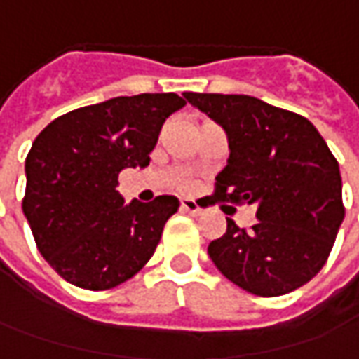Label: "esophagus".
Segmentation results:
<instances>
[{
  "label": "esophagus",
  "instance_id": "esophagus-1",
  "mask_svg": "<svg viewBox=\"0 0 359 359\" xmlns=\"http://www.w3.org/2000/svg\"><path fill=\"white\" fill-rule=\"evenodd\" d=\"M180 208H182L184 212H189V215H201V212H203V208L198 206V203H196L194 198H182V201H180Z\"/></svg>",
  "mask_w": 359,
  "mask_h": 359
}]
</instances>
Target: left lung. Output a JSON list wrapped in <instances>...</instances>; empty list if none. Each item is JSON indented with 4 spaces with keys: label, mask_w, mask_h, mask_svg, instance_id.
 Instances as JSON below:
<instances>
[{
    "label": "left lung",
    "mask_w": 359,
    "mask_h": 359,
    "mask_svg": "<svg viewBox=\"0 0 359 359\" xmlns=\"http://www.w3.org/2000/svg\"><path fill=\"white\" fill-rule=\"evenodd\" d=\"M229 139L226 167L215 201L246 203L256 222L208 244L218 270L242 290L282 296L304 286L326 264L344 220L338 161L314 125L250 95L184 93Z\"/></svg>",
    "instance_id": "left-lung-1"
}]
</instances>
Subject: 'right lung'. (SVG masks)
<instances>
[{"mask_svg":"<svg viewBox=\"0 0 359 359\" xmlns=\"http://www.w3.org/2000/svg\"><path fill=\"white\" fill-rule=\"evenodd\" d=\"M187 105L177 93L115 97L61 115L25 158L23 215L45 260L85 290L133 278L155 248L179 198L118 194V172L147 167L163 123Z\"/></svg>","mask_w":359,"mask_h":359,"instance_id":"add662e5","label":"right lung"}]
</instances>
